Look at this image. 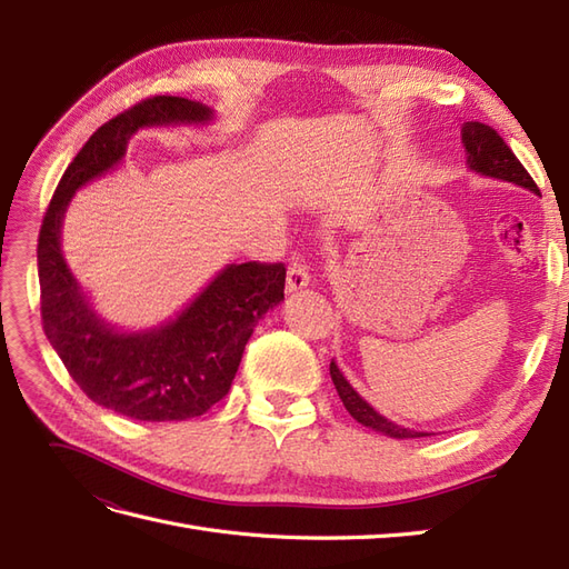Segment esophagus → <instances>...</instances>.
I'll return each instance as SVG.
<instances>
[{
	"instance_id": "obj_1",
	"label": "esophagus",
	"mask_w": 569,
	"mask_h": 569,
	"mask_svg": "<svg viewBox=\"0 0 569 569\" xmlns=\"http://www.w3.org/2000/svg\"><path fill=\"white\" fill-rule=\"evenodd\" d=\"M308 280H311V274H308V266L303 261V256H291L289 268H287V289L289 291H301L308 287Z\"/></svg>"
}]
</instances>
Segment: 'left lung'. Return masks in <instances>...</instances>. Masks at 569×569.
Returning <instances> with one entry per match:
<instances>
[{
	"label": "left lung",
	"mask_w": 569,
	"mask_h": 569,
	"mask_svg": "<svg viewBox=\"0 0 569 569\" xmlns=\"http://www.w3.org/2000/svg\"><path fill=\"white\" fill-rule=\"evenodd\" d=\"M462 147H465V151H468V166H470V170H475V173L503 180V182H512V184L529 189V192H533V194H539L537 182L531 180V176L518 161V157H515L512 149L503 142V137L498 134L491 126L477 123V120L465 123L462 126ZM330 375H332V382L337 387L341 403L347 406L351 418L358 420L360 425L372 427L375 432H382L393 439L427 437V432H416V429L393 425L391 420L380 416V412H377L370 403L360 399L356 389L347 382V377L339 372L335 360L330 363Z\"/></svg>",
	"instance_id": "obj_1"
}]
</instances>
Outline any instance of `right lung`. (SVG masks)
Masks as SVG:
<instances>
[{
	"label": "right lung",
	"instance_id": "add662e5",
	"mask_svg": "<svg viewBox=\"0 0 569 569\" xmlns=\"http://www.w3.org/2000/svg\"><path fill=\"white\" fill-rule=\"evenodd\" d=\"M213 111L184 97H149L101 126L76 153L51 197L38 239L40 311L51 347L88 399L132 420L203 416L230 391L256 322L284 299L282 263L228 266L161 327L116 332L99 320L61 253V222L76 189L126 157L147 126L209 123Z\"/></svg>",
	"mask_w": 569,
	"mask_h": 569
}]
</instances>
